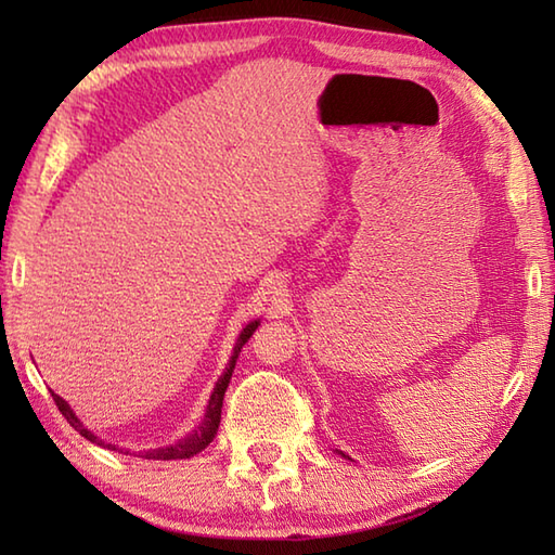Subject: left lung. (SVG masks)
I'll list each match as a JSON object with an SVG mask.
<instances>
[{"instance_id":"obj_1","label":"left lung","mask_w":555,"mask_h":555,"mask_svg":"<svg viewBox=\"0 0 555 555\" xmlns=\"http://www.w3.org/2000/svg\"><path fill=\"white\" fill-rule=\"evenodd\" d=\"M336 453H340V455H344V457H348V455H346V453H344V451H336ZM348 460H350V457H348Z\"/></svg>"}]
</instances>
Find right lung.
Wrapping results in <instances>:
<instances>
[{
	"label": "right lung",
	"mask_w": 555,
	"mask_h": 555,
	"mask_svg": "<svg viewBox=\"0 0 555 555\" xmlns=\"http://www.w3.org/2000/svg\"><path fill=\"white\" fill-rule=\"evenodd\" d=\"M257 326H259V320L250 322V324H247V326L243 328V332L238 334V338H235L231 360H229V364H227V370H223V374L217 379L215 391H211V396H209V403H207L203 422H199L191 434L183 436V439L173 441V443H169V446L150 448V451H138V457H145V460H183V457H193V455H197L199 451H205V448H207L211 441H215L217 429H219V422H221L223 393H227V388H229L231 374H233V370H235V360H238L241 348L247 344V338H250V336L255 334ZM52 398H54V403H56L59 412H62V415L66 417V422L70 424V427H74L76 431H80V436H86L88 441L98 443V446H102V448H107V451H119V453H126V455H128L126 448H119V446H114V443L102 441L95 431H90L88 427H82V422L76 417V412L70 410V405L66 403V400H64L62 396H56V393L52 391Z\"/></svg>",
	"instance_id": "1"
}]
</instances>
